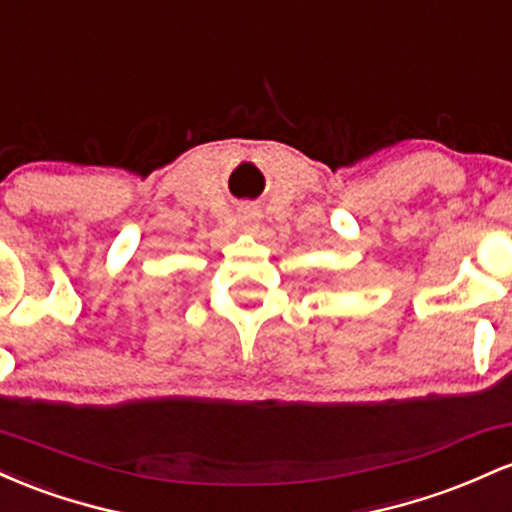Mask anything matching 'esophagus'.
Segmentation results:
<instances>
[{"label":"esophagus","mask_w":512,"mask_h":512,"mask_svg":"<svg viewBox=\"0 0 512 512\" xmlns=\"http://www.w3.org/2000/svg\"><path fill=\"white\" fill-rule=\"evenodd\" d=\"M241 220H244V222H254V215H251V212H249V210H246V212H244V215H241Z\"/></svg>","instance_id":"obj_1"}]
</instances>
